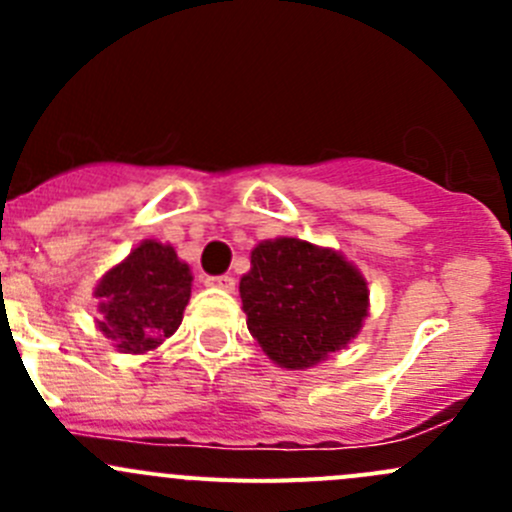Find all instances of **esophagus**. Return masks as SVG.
<instances>
[{
    "instance_id": "obj_1",
    "label": "esophagus",
    "mask_w": 512,
    "mask_h": 512,
    "mask_svg": "<svg viewBox=\"0 0 512 512\" xmlns=\"http://www.w3.org/2000/svg\"><path fill=\"white\" fill-rule=\"evenodd\" d=\"M205 285L223 289V292H232V289H235V280H232L230 275H220V277H208V280H205Z\"/></svg>"
}]
</instances>
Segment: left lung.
<instances>
[{
    "label": "left lung",
    "mask_w": 512,
    "mask_h": 512,
    "mask_svg": "<svg viewBox=\"0 0 512 512\" xmlns=\"http://www.w3.org/2000/svg\"><path fill=\"white\" fill-rule=\"evenodd\" d=\"M247 329L289 371L312 369L347 347L369 317V287L354 262L299 237L255 245L240 280Z\"/></svg>",
    "instance_id": "8db88e82"
}]
</instances>
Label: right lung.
I'll list each match as a JSON object with an SVG mask.
<instances>
[{
	"mask_svg": "<svg viewBox=\"0 0 512 512\" xmlns=\"http://www.w3.org/2000/svg\"><path fill=\"white\" fill-rule=\"evenodd\" d=\"M193 272L173 245L143 240L98 280L96 327L121 354L158 349L183 322Z\"/></svg>",
	"mask_w": 512,
	"mask_h": 512,
	"instance_id": "1",
	"label": "right lung"
}]
</instances>
